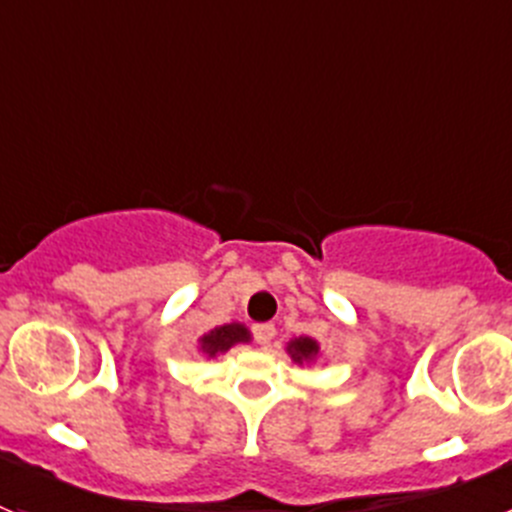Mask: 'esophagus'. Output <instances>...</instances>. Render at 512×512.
<instances>
[{"instance_id":"esophagus-1","label":"esophagus","mask_w":512,"mask_h":512,"mask_svg":"<svg viewBox=\"0 0 512 512\" xmlns=\"http://www.w3.org/2000/svg\"><path fill=\"white\" fill-rule=\"evenodd\" d=\"M252 334H255V342L260 344V347H267V344L272 342V337H275V324H255V327H252Z\"/></svg>"}]
</instances>
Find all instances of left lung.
<instances>
[{
	"mask_svg": "<svg viewBox=\"0 0 512 512\" xmlns=\"http://www.w3.org/2000/svg\"><path fill=\"white\" fill-rule=\"evenodd\" d=\"M289 349H292L294 359L302 361V359H309V356L317 354V342H312V339L302 337V339H294V344Z\"/></svg>",
	"mask_w": 512,
	"mask_h": 512,
	"instance_id": "obj_1",
	"label": "left lung"
}]
</instances>
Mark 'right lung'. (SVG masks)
I'll return each instance as SVG.
<instances>
[{"label":"right lung","instance_id":"obj_1","mask_svg":"<svg viewBox=\"0 0 512 512\" xmlns=\"http://www.w3.org/2000/svg\"><path fill=\"white\" fill-rule=\"evenodd\" d=\"M247 339H250V334H247V329L242 327V324H225V327H218L210 334H205V337L200 339V349H203L205 354L215 356L218 352H227L232 344L247 342Z\"/></svg>","mask_w":512,"mask_h":512}]
</instances>
